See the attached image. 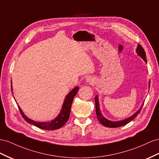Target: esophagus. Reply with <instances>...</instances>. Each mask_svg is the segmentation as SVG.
Wrapping results in <instances>:
<instances>
[{
  "label": "esophagus",
  "instance_id": "1",
  "mask_svg": "<svg viewBox=\"0 0 159 159\" xmlns=\"http://www.w3.org/2000/svg\"><path fill=\"white\" fill-rule=\"evenodd\" d=\"M86 81L90 84H92L94 83L95 80H94L92 77H88V78H87V79H86Z\"/></svg>",
  "mask_w": 159,
  "mask_h": 159
}]
</instances>
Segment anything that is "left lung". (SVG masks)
<instances>
[{
  "mask_svg": "<svg viewBox=\"0 0 159 159\" xmlns=\"http://www.w3.org/2000/svg\"><path fill=\"white\" fill-rule=\"evenodd\" d=\"M136 53L138 54V55L142 58L144 61L147 63V58H146V53L143 49V48L141 46L140 44L138 45L137 46V48L136 50ZM148 86L150 88V82H149V85ZM95 103H96V116L98 120L100 121V122L104 125V126L108 127V128H118L120 126H122L124 125H126V124L129 123L130 121H132L133 119H134L138 114H139L140 112V110L143 108V106L144 104V102L143 103V104L141 105L140 108H139V110L136 111V113H134L133 115H132L131 116L128 117L126 119L122 120H120V121H110L109 120L106 119L104 116H103V115L102 114L101 110L100 109V105H99V100H98V96H96L95 97Z\"/></svg>",
  "mask_w": 159,
  "mask_h": 159,
  "instance_id": "8db88e82",
  "label": "left lung"
}]
</instances>
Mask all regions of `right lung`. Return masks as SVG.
I'll return each mask as SVG.
<instances>
[{"instance_id":"obj_1","label":"right lung","mask_w":159,"mask_h":159,"mask_svg":"<svg viewBox=\"0 0 159 159\" xmlns=\"http://www.w3.org/2000/svg\"><path fill=\"white\" fill-rule=\"evenodd\" d=\"M11 89L12 90V81H11ZM78 90H79V87L78 86L75 87L69 93L67 94V96L65 98V100H64L60 113L56 118L50 122H36V121L33 120L29 118L28 117H27V116H25L24 114L23 110H21L20 106L18 105L20 112L21 115H22L23 118L28 123L31 124L33 125L41 128V129H44L46 130H54L59 129V128H61L64 124L67 122L68 119H69L72 102H73V100H74V98L76 95V93H78Z\"/></svg>"}]
</instances>
